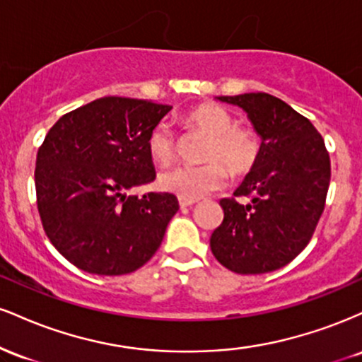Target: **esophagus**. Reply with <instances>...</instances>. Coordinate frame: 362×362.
Here are the masks:
<instances>
[{"label":"esophagus","instance_id":"1","mask_svg":"<svg viewBox=\"0 0 362 362\" xmlns=\"http://www.w3.org/2000/svg\"><path fill=\"white\" fill-rule=\"evenodd\" d=\"M178 204H180L182 209H187V207H192L195 201H190V199H178Z\"/></svg>","mask_w":362,"mask_h":362}]
</instances>
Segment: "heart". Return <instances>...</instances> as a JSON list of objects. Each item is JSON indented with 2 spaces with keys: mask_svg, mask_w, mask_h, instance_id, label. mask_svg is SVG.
<instances>
[{
  "mask_svg": "<svg viewBox=\"0 0 362 362\" xmlns=\"http://www.w3.org/2000/svg\"><path fill=\"white\" fill-rule=\"evenodd\" d=\"M184 124L190 131L201 132L207 143L202 167H173L158 177L163 192L178 199H197L219 189L226 182V170L233 177L247 175L260 158L262 143L259 134L248 126H238L235 115L216 103H201L184 115ZM148 153L156 163L168 165L177 153L175 138L168 124L160 122L148 134Z\"/></svg>",
  "mask_w": 362,
  "mask_h": 362,
  "instance_id": "heart-1",
  "label": "heart"
}]
</instances>
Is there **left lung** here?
Instances as JSON below:
<instances>
[{
  "instance_id": "obj_1",
  "label": "left lung",
  "mask_w": 362,
  "mask_h": 362,
  "mask_svg": "<svg viewBox=\"0 0 362 362\" xmlns=\"http://www.w3.org/2000/svg\"><path fill=\"white\" fill-rule=\"evenodd\" d=\"M218 100L247 112L262 151L233 194L251 202L219 201L224 218L211 235V250L236 274L277 271L305 250L323 213L330 184L325 143L308 119L269 93Z\"/></svg>"
}]
</instances>
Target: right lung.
<instances>
[{
	"label": "right lung",
	"instance_id": "obj_1",
	"mask_svg": "<svg viewBox=\"0 0 362 362\" xmlns=\"http://www.w3.org/2000/svg\"><path fill=\"white\" fill-rule=\"evenodd\" d=\"M170 105L103 97L68 112L49 129L35 161L37 207L57 252L81 271H138L163 242L178 211L175 195L138 197L132 187L156 173L148 134Z\"/></svg>",
	"mask_w": 362,
	"mask_h": 362
}]
</instances>
